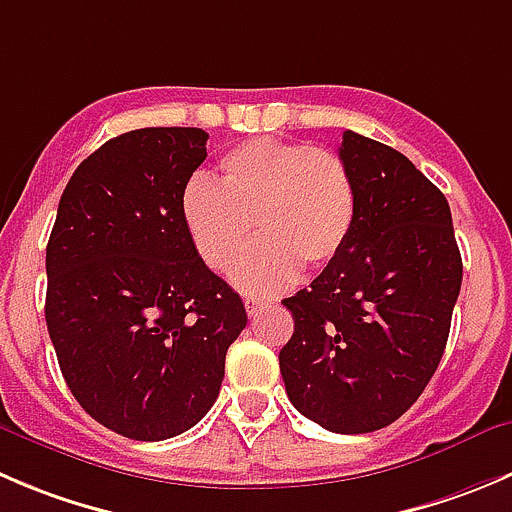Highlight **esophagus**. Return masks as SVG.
<instances>
[{
    "label": "esophagus",
    "mask_w": 512,
    "mask_h": 512,
    "mask_svg": "<svg viewBox=\"0 0 512 512\" xmlns=\"http://www.w3.org/2000/svg\"><path fill=\"white\" fill-rule=\"evenodd\" d=\"M265 307H267V302L260 300V297H245V310L250 317H257L262 310H265Z\"/></svg>",
    "instance_id": "34e87169"
}]
</instances>
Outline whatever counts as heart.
<instances>
[{
  "mask_svg": "<svg viewBox=\"0 0 512 512\" xmlns=\"http://www.w3.org/2000/svg\"><path fill=\"white\" fill-rule=\"evenodd\" d=\"M187 237L207 267L230 270L252 235L262 240L232 270L247 295H275L300 267L330 265L357 222V187L330 150L260 140L232 147L217 162V185L192 177L180 195Z\"/></svg>",
  "mask_w": 512,
  "mask_h": 512,
  "instance_id": "b5f03b06",
  "label": "heart"
}]
</instances>
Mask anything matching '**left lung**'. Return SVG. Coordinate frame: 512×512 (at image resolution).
Masks as SVG:
<instances>
[{
    "label": "left lung",
    "mask_w": 512,
    "mask_h": 512,
    "mask_svg": "<svg viewBox=\"0 0 512 512\" xmlns=\"http://www.w3.org/2000/svg\"><path fill=\"white\" fill-rule=\"evenodd\" d=\"M340 160L357 187L355 230L282 300L295 332L280 372L305 418L360 435L395 423L438 370L463 260L448 200L408 157L347 130Z\"/></svg>",
    "instance_id": "1"
}]
</instances>
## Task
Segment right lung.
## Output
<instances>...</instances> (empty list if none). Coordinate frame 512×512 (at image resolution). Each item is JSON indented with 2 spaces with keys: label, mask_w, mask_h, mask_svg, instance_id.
<instances>
[{
  "label": "right lung",
  "mask_w": 512,
  "mask_h": 512,
  "mask_svg": "<svg viewBox=\"0 0 512 512\" xmlns=\"http://www.w3.org/2000/svg\"><path fill=\"white\" fill-rule=\"evenodd\" d=\"M197 127H145L74 170L47 245V330L67 388L104 428L167 440L220 395L240 295L202 262L180 195L207 157Z\"/></svg>",
  "instance_id": "obj_1"
}]
</instances>
